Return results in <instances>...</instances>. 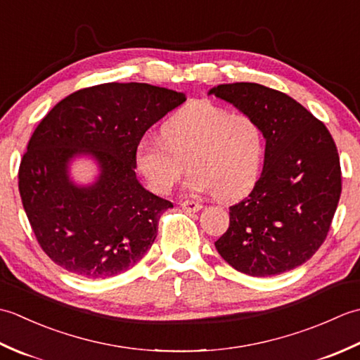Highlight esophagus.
I'll return each mask as SVG.
<instances>
[{
	"mask_svg": "<svg viewBox=\"0 0 360 360\" xmlns=\"http://www.w3.org/2000/svg\"><path fill=\"white\" fill-rule=\"evenodd\" d=\"M181 207H182V210H186V212H198V210L202 209V204H200L198 201L187 200V201L181 202Z\"/></svg>",
	"mask_w": 360,
	"mask_h": 360,
	"instance_id": "34e87169",
	"label": "esophagus"
}]
</instances>
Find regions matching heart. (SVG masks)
<instances>
[{"label":"heart","instance_id":"b5f03b06","mask_svg":"<svg viewBox=\"0 0 360 360\" xmlns=\"http://www.w3.org/2000/svg\"><path fill=\"white\" fill-rule=\"evenodd\" d=\"M263 155L262 128L250 116L195 102L164 122L160 139L139 142L136 162L153 192H172L188 164V192L232 201L254 187Z\"/></svg>","mask_w":360,"mask_h":360}]
</instances>
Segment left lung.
Wrapping results in <instances>:
<instances>
[{
    "instance_id": "1",
    "label": "left lung",
    "mask_w": 360,
    "mask_h": 360,
    "mask_svg": "<svg viewBox=\"0 0 360 360\" xmlns=\"http://www.w3.org/2000/svg\"><path fill=\"white\" fill-rule=\"evenodd\" d=\"M209 94L250 116L266 139L262 176L249 196L229 209L231 224L215 241L218 254L252 277L295 269L322 246L339 204L342 172L333 136L277 89L241 82Z\"/></svg>"
}]
</instances>
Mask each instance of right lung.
Masks as SVG:
<instances>
[{
	"instance_id": "obj_1",
	"label": "right lung",
	"mask_w": 360,
	"mask_h": 360,
	"mask_svg": "<svg viewBox=\"0 0 360 360\" xmlns=\"http://www.w3.org/2000/svg\"><path fill=\"white\" fill-rule=\"evenodd\" d=\"M186 96L148 83H103L79 89L46 114L21 159L18 188L44 254L68 272L108 278L133 267L158 235L170 201L136 178V150L145 131ZM93 155L94 185L69 179L74 155Z\"/></svg>"
}]
</instances>
